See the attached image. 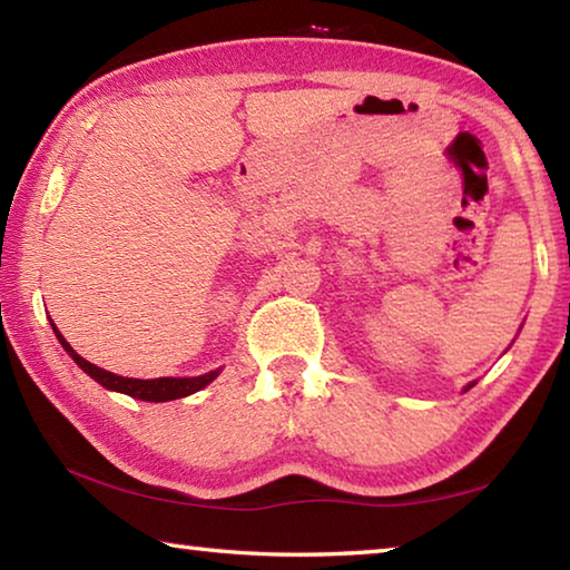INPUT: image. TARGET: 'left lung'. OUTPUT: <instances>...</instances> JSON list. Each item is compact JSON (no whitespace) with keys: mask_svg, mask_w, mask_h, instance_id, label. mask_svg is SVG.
Returning <instances> with one entry per match:
<instances>
[{"mask_svg":"<svg viewBox=\"0 0 570 570\" xmlns=\"http://www.w3.org/2000/svg\"><path fill=\"white\" fill-rule=\"evenodd\" d=\"M472 384H475V382H472ZM472 384H468V387H465V390H470V387H472Z\"/></svg>","mask_w":570,"mask_h":570,"instance_id":"obj_1","label":"left lung"}]
</instances>
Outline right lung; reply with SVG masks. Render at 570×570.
Listing matches in <instances>:
<instances>
[{"mask_svg":"<svg viewBox=\"0 0 570 570\" xmlns=\"http://www.w3.org/2000/svg\"><path fill=\"white\" fill-rule=\"evenodd\" d=\"M55 336L60 340V344L65 346V352L72 356V360L80 364L82 372H88L95 382H100L105 390L112 392H122L130 394L135 400H146V402H168V400H178V397H188V394L204 390L206 384L214 382L218 377V372H208L204 377H160V380H132V377H120V374H112L108 370H100V366L90 364L88 360H82L70 344L65 342V336L60 334V330L52 324Z\"/></svg>","mask_w":570,"mask_h":570,"instance_id":"add662e5","label":"right lung"}]
</instances>
